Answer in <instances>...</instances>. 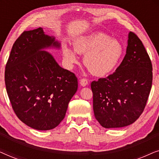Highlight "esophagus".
<instances>
[{
    "instance_id": "esophagus-1",
    "label": "esophagus",
    "mask_w": 159,
    "mask_h": 159,
    "mask_svg": "<svg viewBox=\"0 0 159 159\" xmlns=\"http://www.w3.org/2000/svg\"><path fill=\"white\" fill-rule=\"evenodd\" d=\"M88 84V80L85 79V78H83V79L80 80V84H81L82 87L86 86Z\"/></svg>"
}]
</instances>
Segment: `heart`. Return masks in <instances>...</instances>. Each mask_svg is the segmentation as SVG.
I'll list each match as a JSON object with an SVG mask.
<instances>
[{
    "label": "heart",
    "mask_w": 159,
    "mask_h": 159,
    "mask_svg": "<svg viewBox=\"0 0 159 159\" xmlns=\"http://www.w3.org/2000/svg\"><path fill=\"white\" fill-rule=\"evenodd\" d=\"M73 48L62 45L64 61L71 67L78 61L77 53L84 54L83 64L93 75L103 77L118 66L124 53L121 43L103 32H91L79 36L73 41Z\"/></svg>",
    "instance_id": "1"
}]
</instances>
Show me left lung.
<instances>
[{
  "mask_svg": "<svg viewBox=\"0 0 159 159\" xmlns=\"http://www.w3.org/2000/svg\"><path fill=\"white\" fill-rule=\"evenodd\" d=\"M151 61L134 32L128 35L126 55L112 75L91 83L95 119L105 128L132 125L144 110L152 86Z\"/></svg>",
  "mask_w": 159,
  "mask_h": 159,
  "instance_id": "left-lung-1",
  "label": "left lung"
}]
</instances>
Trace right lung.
Listing matches in <instances>:
<instances>
[{"label":"right lung","mask_w":159,"mask_h":159,"mask_svg":"<svg viewBox=\"0 0 159 159\" xmlns=\"http://www.w3.org/2000/svg\"><path fill=\"white\" fill-rule=\"evenodd\" d=\"M60 46L43 28L25 31L13 45L6 63L5 83L13 109L23 123L34 129L57 127L77 90L75 74L61 67L45 51Z\"/></svg>","instance_id":"add662e5"}]
</instances>
